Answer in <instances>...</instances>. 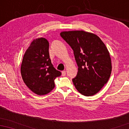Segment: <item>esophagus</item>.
Wrapping results in <instances>:
<instances>
[{"mask_svg": "<svg viewBox=\"0 0 129 129\" xmlns=\"http://www.w3.org/2000/svg\"><path fill=\"white\" fill-rule=\"evenodd\" d=\"M61 74H62V76H64L66 75V72L65 71V70H63V71L61 72Z\"/></svg>", "mask_w": 129, "mask_h": 129, "instance_id": "1", "label": "esophagus"}]
</instances>
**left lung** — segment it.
I'll list each match as a JSON object with an SVG mask.
<instances>
[{"label": "left lung", "mask_w": 129, "mask_h": 129, "mask_svg": "<svg viewBox=\"0 0 129 129\" xmlns=\"http://www.w3.org/2000/svg\"><path fill=\"white\" fill-rule=\"evenodd\" d=\"M60 36L73 49L78 66L77 76L72 79L77 91L93 96L107 83L112 72L108 50L99 36L83 30L64 31Z\"/></svg>", "instance_id": "8db88e82"}]
</instances>
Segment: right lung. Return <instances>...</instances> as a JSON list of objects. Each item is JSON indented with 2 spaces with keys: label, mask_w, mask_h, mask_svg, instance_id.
Returning a JSON list of instances; mask_svg holds the SVG:
<instances>
[{
  "label": "right lung",
  "mask_w": 129,
  "mask_h": 129,
  "mask_svg": "<svg viewBox=\"0 0 129 129\" xmlns=\"http://www.w3.org/2000/svg\"><path fill=\"white\" fill-rule=\"evenodd\" d=\"M45 38L34 39L26 50L21 64V75L27 87L35 94L45 95L54 89V79L61 72L54 68Z\"/></svg>",
  "instance_id": "right-lung-1"
}]
</instances>
